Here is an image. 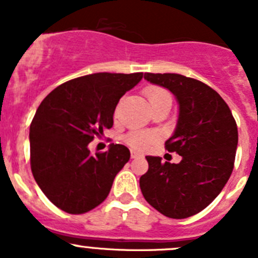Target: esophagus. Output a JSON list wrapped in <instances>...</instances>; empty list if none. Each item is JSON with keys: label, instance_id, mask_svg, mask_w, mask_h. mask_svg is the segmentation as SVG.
<instances>
[{"label": "esophagus", "instance_id": "1", "mask_svg": "<svg viewBox=\"0 0 258 258\" xmlns=\"http://www.w3.org/2000/svg\"><path fill=\"white\" fill-rule=\"evenodd\" d=\"M131 156H132V159H137V157H142L143 155L141 154V152L134 151V150H132V151H131Z\"/></svg>", "mask_w": 258, "mask_h": 258}]
</instances>
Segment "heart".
Returning a JSON list of instances; mask_svg holds the SVG:
<instances>
[{"mask_svg":"<svg viewBox=\"0 0 258 258\" xmlns=\"http://www.w3.org/2000/svg\"><path fill=\"white\" fill-rule=\"evenodd\" d=\"M146 95L149 98L150 103L154 104L159 101H163V99H166V98H170L169 93L164 90L161 88H156V86H151L146 90ZM157 136L155 133H151V132H132L126 136V142L134 147V149L143 150L147 149L151 143H154L156 141Z\"/></svg>","mask_w":258,"mask_h":258,"instance_id":"b5f03b06","label":"heart"}]
</instances>
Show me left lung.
Masks as SVG:
<instances>
[{
    "label": "left lung",
    "mask_w": 258,
    "mask_h": 258,
    "mask_svg": "<svg viewBox=\"0 0 258 258\" xmlns=\"http://www.w3.org/2000/svg\"><path fill=\"white\" fill-rule=\"evenodd\" d=\"M145 80L173 93L178 102L174 133L165 142L178 164L146 156L149 170L140 178L150 206L169 218H187L208 207L231 175L238 127L226 102L199 80L178 74H145Z\"/></svg>",
    "instance_id": "obj_1"
}]
</instances>
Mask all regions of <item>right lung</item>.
Here are the masks:
<instances>
[{
	"mask_svg": "<svg viewBox=\"0 0 258 258\" xmlns=\"http://www.w3.org/2000/svg\"><path fill=\"white\" fill-rule=\"evenodd\" d=\"M142 77V72L86 75L61 84L41 102L29 127L31 169L59 209L85 213L108 197L131 151L111 143L108 151L92 155L88 145L112 127L120 98Z\"/></svg>",
	"mask_w": 258,
	"mask_h": 258,
	"instance_id": "right-lung-1",
	"label": "right lung"
}]
</instances>
